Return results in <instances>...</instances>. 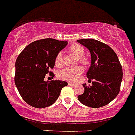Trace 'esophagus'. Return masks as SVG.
<instances>
[{"label": "esophagus", "mask_w": 135, "mask_h": 135, "mask_svg": "<svg viewBox=\"0 0 135 135\" xmlns=\"http://www.w3.org/2000/svg\"><path fill=\"white\" fill-rule=\"evenodd\" d=\"M68 85L69 86H76L75 84H73V83H71V82H69Z\"/></svg>", "instance_id": "1"}]
</instances>
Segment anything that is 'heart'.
Masks as SVG:
<instances>
[{
  "label": "heart",
  "mask_w": 135,
  "mask_h": 135,
  "mask_svg": "<svg viewBox=\"0 0 135 135\" xmlns=\"http://www.w3.org/2000/svg\"><path fill=\"white\" fill-rule=\"evenodd\" d=\"M70 51L72 54L78 57V60L82 64H87L88 63L87 57L84 56L85 49L81 45L75 43L70 47ZM64 63V55L61 51L57 54L55 59V64L56 66H62ZM83 71L81 67L77 66L74 68H65L64 70L58 72V78L63 80L70 81H76L78 80L79 77Z\"/></svg>",
  "instance_id": "heart-1"
}]
</instances>
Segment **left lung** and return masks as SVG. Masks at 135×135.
Masks as SVG:
<instances>
[{
  "label": "left lung",
  "mask_w": 135,
  "mask_h": 135,
  "mask_svg": "<svg viewBox=\"0 0 135 135\" xmlns=\"http://www.w3.org/2000/svg\"><path fill=\"white\" fill-rule=\"evenodd\" d=\"M77 42L88 49L91 65L86 76L92 86L83 84L84 92L78 96L81 104L100 108L112 102L118 94L122 80V69L116 53L102 42L93 39H78Z\"/></svg>",
  "instance_id": "obj_1"
}]
</instances>
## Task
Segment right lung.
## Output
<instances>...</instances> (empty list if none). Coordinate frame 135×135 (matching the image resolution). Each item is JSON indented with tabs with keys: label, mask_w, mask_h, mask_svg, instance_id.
<instances>
[{
	"label": "right lung",
	"mask_w": 135,
	"mask_h": 135,
	"mask_svg": "<svg viewBox=\"0 0 135 135\" xmlns=\"http://www.w3.org/2000/svg\"><path fill=\"white\" fill-rule=\"evenodd\" d=\"M68 41L54 39H40L30 43L18 55L15 63V83L22 98L30 106L43 108L52 105L68 85L61 80L45 81V75L54 76L51 69L57 54Z\"/></svg>",
	"instance_id": "right-lung-1"
}]
</instances>
